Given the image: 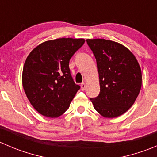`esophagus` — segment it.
<instances>
[{
    "instance_id": "34e87169",
    "label": "esophagus",
    "mask_w": 157,
    "mask_h": 157,
    "mask_svg": "<svg viewBox=\"0 0 157 157\" xmlns=\"http://www.w3.org/2000/svg\"><path fill=\"white\" fill-rule=\"evenodd\" d=\"M80 87H81L82 90H84L85 88H86V84H85L84 83H82L81 84H80Z\"/></svg>"
}]
</instances>
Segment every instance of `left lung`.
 <instances>
[{
    "mask_svg": "<svg viewBox=\"0 0 157 157\" xmlns=\"http://www.w3.org/2000/svg\"><path fill=\"white\" fill-rule=\"evenodd\" d=\"M86 42L96 58L100 85L99 96L90 100L102 116H120L132 106L140 93V65L132 52L118 42L103 39Z\"/></svg>",
    "mask_w": 157,
    "mask_h": 157,
    "instance_id": "left-lung-1",
    "label": "left lung"
}]
</instances>
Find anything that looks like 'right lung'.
<instances>
[{
  "label": "right lung",
  "mask_w": 157,
  "mask_h": 157,
  "mask_svg": "<svg viewBox=\"0 0 157 157\" xmlns=\"http://www.w3.org/2000/svg\"><path fill=\"white\" fill-rule=\"evenodd\" d=\"M83 39L61 38L46 41L26 58L22 82L28 99L39 113L57 118L69 108L80 86L74 83L69 61Z\"/></svg>",
  "instance_id": "1"
}]
</instances>
